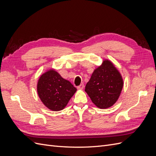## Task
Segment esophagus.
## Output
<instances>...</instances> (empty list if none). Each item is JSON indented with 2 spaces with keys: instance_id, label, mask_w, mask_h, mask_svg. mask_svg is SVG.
I'll return each instance as SVG.
<instances>
[{
  "instance_id": "34e87169",
  "label": "esophagus",
  "mask_w": 156,
  "mask_h": 156,
  "mask_svg": "<svg viewBox=\"0 0 156 156\" xmlns=\"http://www.w3.org/2000/svg\"><path fill=\"white\" fill-rule=\"evenodd\" d=\"M77 88V89H79V90H83V88H84V84H80V85L78 86Z\"/></svg>"
}]
</instances>
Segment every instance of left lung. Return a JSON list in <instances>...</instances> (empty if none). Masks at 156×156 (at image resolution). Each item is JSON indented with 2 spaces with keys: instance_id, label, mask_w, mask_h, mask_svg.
Masks as SVG:
<instances>
[{
  "instance_id": "1",
  "label": "left lung",
  "mask_w": 156,
  "mask_h": 156,
  "mask_svg": "<svg viewBox=\"0 0 156 156\" xmlns=\"http://www.w3.org/2000/svg\"><path fill=\"white\" fill-rule=\"evenodd\" d=\"M124 81L119 71L109 60L94 69L85 87L92 101L100 108L112 107L119 99Z\"/></svg>"
}]
</instances>
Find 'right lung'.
Returning a JSON list of instances; mask_svg holds the SVG:
<instances>
[{"mask_svg": "<svg viewBox=\"0 0 156 156\" xmlns=\"http://www.w3.org/2000/svg\"><path fill=\"white\" fill-rule=\"evenodd\" d=\"M76 91L77 88L72 83L53 69L42 74L37 84V92L41 101L54 111L64 108Z\"/></svg>", "mask_w": 156, "mask_h": 156, "instance_id": "right-lung-1", "label": "right lung"}]
</instances>
